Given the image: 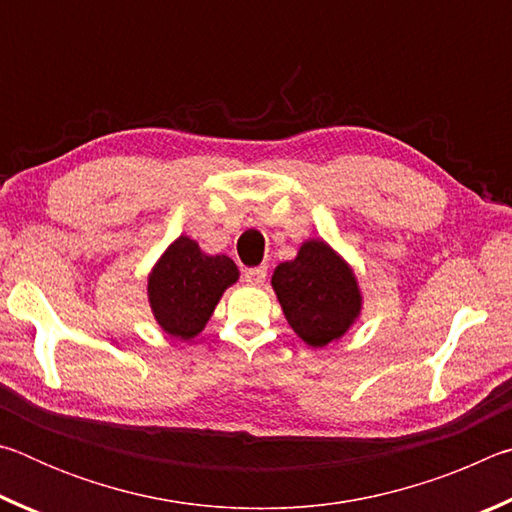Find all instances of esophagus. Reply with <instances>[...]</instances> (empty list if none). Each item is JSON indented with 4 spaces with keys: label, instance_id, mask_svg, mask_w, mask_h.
<instances>
[{
    "label": "esophagus",
    "instance_id": "esophagus-1",
    "mask_svg": "<svg viewBox=\"0 0 512 512\" xmlns=\"http://www.w3.org/2000/svg\"><path fill=\"white\" fill-rule=\"evenodd\" d=\"M244 280L248 284H253V287H259V284H264V280H266V266L248 268V271H244Z\"/></svg>",
    "mask_w": 512,
    "mask_h": 512
}]
</instances>
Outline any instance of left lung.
Returning <instances> with one entry per match:
<instances>
[{
  "label": "left lung",
  "instance_id": "obj_1",
  "mask_svg": "<svg viewBox=\"0 0 512 512\" xmlns=\"http://www.w3.org/2000/svg\"><path fill=\"white\" fill-rule=\"evenodd\" d=\"M271 287L287 323L309 348L339 341L363 309L354 268L316 237L302 241L296 257L275 266Z\"/></svg>",
  "mask_w": 512,
  "mask_h": 512
}]
</instances>
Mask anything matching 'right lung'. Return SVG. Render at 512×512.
I'll return each instance as SVG.
<instances>
[{"label":"right lung","instance_id":"add662e5","mask_svg":"<svg viewBox=\"0 0 512 512\" xmlns=\"http://www.w3.org/2000/svg\"><path fill=\"white\" fill-rule=\"evenodd\" d=\"M237 280L239 268L230 257L207 255L196 239L180 235L146 277L155 323L173 339L192 341L212 318L225 289Z\"/></svg>","mask_w":512,"mask_h":512}]
</instances>
